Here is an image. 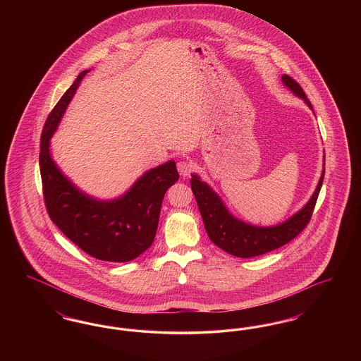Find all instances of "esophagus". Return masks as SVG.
I'll return each mask as SVG.
<instances>
[{
    "instance_id": "1",
    "label": "esophagus",
    "mask_w": 361,
    "mask_h": 361,
    "mask_svg": "<svg viewBox=\"0 0 361 361\" xmlns=\"http://www.w3.org/2000/svg\"><path fill=\"white\" fill-rule=\"evenodd\" d=\"M177 171H178L181 177H187L192 171V165L189 164L188 161L181 159V161L177 162Z\"/></svg>"
}]
</instances>
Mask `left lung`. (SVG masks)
<instances>
[{"label": "left lung", "instance_id": "left-lung-1", "mask_svg": "<svg viewBox=\"0 0 361 361\" xmlns=\"http://www.w3.org/2000/svg\"><path fill=\"white\" fill-rule=\"evenodd\" d=\"M281 81L287 89H290L296 97L302 99L312 111V105L296 81H293L287 74L281 75ZM324 176L325 158L321 178L309 202L287 221L275 226H256L234 216L224 204L222 197L196 173H192L190 188L197 202L209 240L231 256L249 258L265 255L286 245L307 226L324 183Z\"/></svg>", "mask_w": 361, "mask_h": 361}]
</instances>
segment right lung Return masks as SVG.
I'll list each match as a JSON object with an SVG mask.
<instances>
[{
	"label": "right lung",
	"mask_w": 361,
	"mask_h": 361,
	"mask_svg": "<svg viewBox=\"0 0 361 361\" xmlns=\"http://www.w3.org/2000/svg\"><path fill=\"white\" fill-rule=\"evenodd\" d=\"M89 71L78 74L44 124L39 155L44 202L52 222L89 256L127 262L152 246L165 192L177 183L178 173L176 162L169 159L143 173L121 196L99 199L78 188L61 171L52 158L50 140Z\"/></svg>",
	"instance_id": "obj_1"
}]
</instances>
